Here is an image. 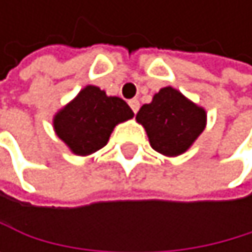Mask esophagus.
<instances>
[{
	"label": "esophagus",
	"instance_id": "esophagus-1",
	"mask_svg": "<svg viewBox=\"0 0 252 252\" xmlns=\"http://www.w3.org/2000/svg\"><path fill=\"white\" fill-rule=\"evenodd\" d=\"M128 104H130V107H131L133 113H137V112H139L140 104H139V101H137V99H130V101H128Z\"/></svg>",
	"mask_w": 252,
	"mask_h": 252
}]
</instances>
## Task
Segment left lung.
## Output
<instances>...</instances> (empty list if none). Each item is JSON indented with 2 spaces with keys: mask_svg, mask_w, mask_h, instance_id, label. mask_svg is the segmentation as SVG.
Returning <instances> with one entry per match:
<instances>
[{
  "mask_svg": "<svg viewBox=\"0 0 252 252\" xmlns=\"http://www.w3.org/2000/svg\"><path fill=\"white\" fill-rule=\"evenodd\" d=\"M136 119L147 130L153 150L169 157L185 153L206 127L204 109L172 88L160 89Z\"/></svg>",
  "mask_w": 252,
  "mask_h": 252,
  "instance_id": "1",
  "label": "left lung"
}]
</instances>
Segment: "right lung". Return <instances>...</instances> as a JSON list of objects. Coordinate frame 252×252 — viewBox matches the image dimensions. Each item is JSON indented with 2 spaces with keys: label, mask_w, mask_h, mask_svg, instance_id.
Listing matches in <instances>:
<instances>
[{
  "label": "right lung",
  "mask_w": 252,
  "mask_h": 252,
  "mask_svg": "<svg viewBox=\"0 0 252 252\" xmlns=\"http://www.w3.org/2000/svg\"><path fill=\"white\" fill-rule=\"evenodd\" d=\"M133 115L124 99L88 86L56 115L54 130L72 153L89 156L107 143L116 124L131 119Z\"/></svg>",
  "instance_id": "right-lung-1"
}]
</instances>
